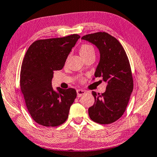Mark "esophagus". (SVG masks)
<instances>
[{
    "label": "esophagus",
    "mask_w": 157,
    "mask_h": 157,
    "mask_svg": "<svg viewBox=\"0 0 157 157\" xmlns=\"http://www.w3.org/2000/svg\"><path fill=\"white\" fill-rule=\"evenodd\" d=\"M77 97H81L84 96L85 94H86V91L82 90V89H78V90H77Z\"/></svg>",
    "instance_id": "esophagus-1"
}]
</instances>
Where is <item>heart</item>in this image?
Instances as JSON below:
<instances>
[{"label":"heart","instance_id":"heart-1","mask_svg":"<svg viewBox=\"0 0 157 157\" xmlns=\"http://www.w3.org/2000/svg\"><path fill=\"white\" fill-rule=\"evenodd\" d=\"M80 51V54L83 59H86L89 56L95 55V48H93V45L90 44H82L81 45L79 49ZM85 80L84 78H81V81L83 82Z\"/></svg>","mask_w":157,"mask_h":157}]
</instances>
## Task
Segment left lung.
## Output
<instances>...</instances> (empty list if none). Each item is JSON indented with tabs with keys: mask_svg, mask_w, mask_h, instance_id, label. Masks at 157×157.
<instances>
[{
	"mask_svg": "<svg viewBox=\"0 0 157 157\" xmlns=\"http://www.w3.org/2000/svg\"><path fill=\"white\" fill-rule=\"evenodd\" d=\"M82 39L99 49L101 58L95 77H102L106 83L104 93L93 91L95 103L88 109L89 117L98 124H112L125 112L133 90L130 61L121 43L109 33L98 32L84 35Z\"/></svg>",
	"mask_w": 157,
	"mask_h": 157,
	"instance_id": "obj_1",
	"label": "left lung"
}]
</instances>
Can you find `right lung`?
I'll use <instances>...</instances> for the list:
<instances>
[{"label": "right lung", "mask_w": 157, "mask_h": 157, "mask_svg": "<svg viewBox=\"0 0 157 157\" xmlns=\"http://www.w3.org/2000/svg\"><path fill=\"white\" fill-rule=\"evenodd\" d=\"M80 35L37 40L26 52L20 72V88L28 112L37 124L57 127L66 122L76 98L74 88L51 85L54 71L60 70Z\"/></svg>", "instance_id": "right-lung-1"}]
</instances>
